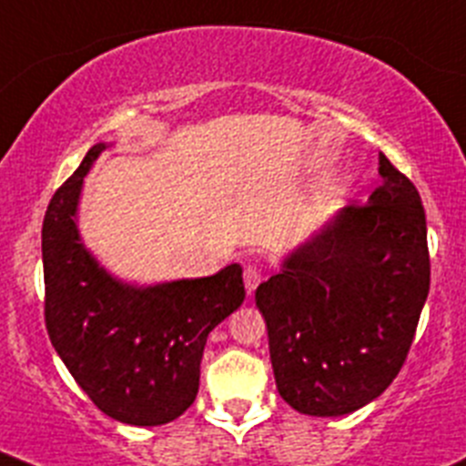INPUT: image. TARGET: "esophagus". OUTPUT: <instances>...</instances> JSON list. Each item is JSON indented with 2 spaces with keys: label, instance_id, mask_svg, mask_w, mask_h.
<instances>
[{
  "label": "esophagus",
  "instance_id": "1",
  "mask_svg": "<svg viewBox=\"0 0 466 466\" xmlns=\"http://www.w3.org/2000/svg\"><path fill=\"white\" fill-rule=\"evenodd\" d=\"M259 280H262V273H259V268L253 267V264H248V267L243 268V285H246V292L253 294L255 289H258Z\"/></svg>",
  "mask_w": 466,
  "mask_h": 466
}]
</instances>
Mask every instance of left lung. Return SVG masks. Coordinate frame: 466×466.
<instances>
[{
    "label": "left lung",
    "instance_id": "1",
    "mask_svg": "<svg viewBox=\"0 0 466 466\" xmlns=\"http://www.w3.org/2000/svg\"><path fill=\"white\" fill-rule=\"evenodd\" d=\"M381 186L287 253L258 287L278 393L308 416H345L402 368L430 292L419 190L380 154Z\"/></svg>",
    "mask_w": 466,
    "mask_h": 466
}]
</instances>
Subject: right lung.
<instances>
[{
    "instance_id": "right-lung-1",
    "label": "right lung",
    "mask_w": 466,
    "mask_h": 466,
    "mask_svg": "<svg viewBox=\"0 0 466 466\" xmlns=\"http://www.w3.org/2000/svg\"><path fill=\"white\" fill-rule=\"evenodd\" d=\"M98 142L50 199L43 220L46 326L52 347L91 402L128 425L179 419L199 389L208 333L246 299L243 268L137 285L112 276L85 246L77 211Z\"/></svg>"
}]
</instances>
